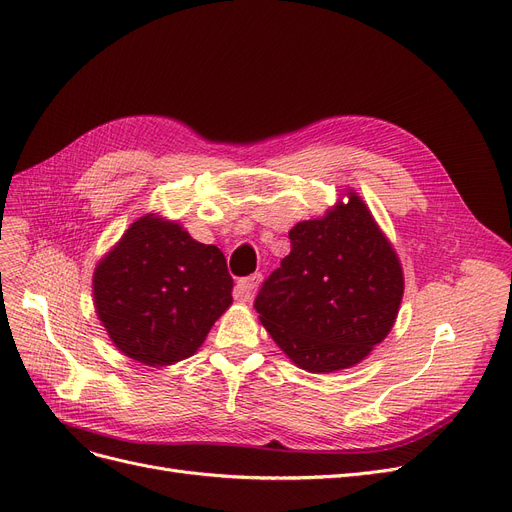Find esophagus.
Here are the masks:
<instances>
[{"mask_svg":"<svg viewBox=\"0 0 512 512\" xmlns=\"http://www.w3.org/2000/svg\"><path fill=\"white\" fill-rule=\"evenodd\" d=\"M260 283H262V275H260V273H254V275H250V277H246V279H241V281L237 283L235 298H237L239 302H252V300H254V294H256V289L260 287Z\"/></svg>","mask_w":512,"mask_h":512,"instance_id":"1","label":"esophagus"}]
</instances>
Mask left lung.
<instances>
[{
    "mask_svg": "<svg viewBox=\"0 0 512 512\" xmlns=\"http://www.w3.org/2000/svg\"><path fill=\"white\" fill-rule=\"evenodd\" d=\"M289 239L254 304L262 327L308 373L356 367L398 319L404 271L394 243L352 187Z\"/></svg>",
    "mask_w": 512,
    "mask_h": 512,
    "instance_id": "1",
    "label": "left lung"
}]
</instances>
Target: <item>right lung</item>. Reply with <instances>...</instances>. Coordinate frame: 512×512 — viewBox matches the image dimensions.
<instances>
[{
	"instance_id": "add662e5",
	"label": "right lung",
	"mask_w": 512,
	"mask_h": 512,
	"mask_svg": "<svg viewBox=\"0 0 512 512\" xmlns=\"http://www.w3.org/2000/svg\"><path fill=\"white\" fill-rule=\"evenodd\" d=\"M93 306L114 348L145 367L196 354L233 304L216 246L160 212L139 216L93 269Z\"/></svg>"
}]
</instances>
